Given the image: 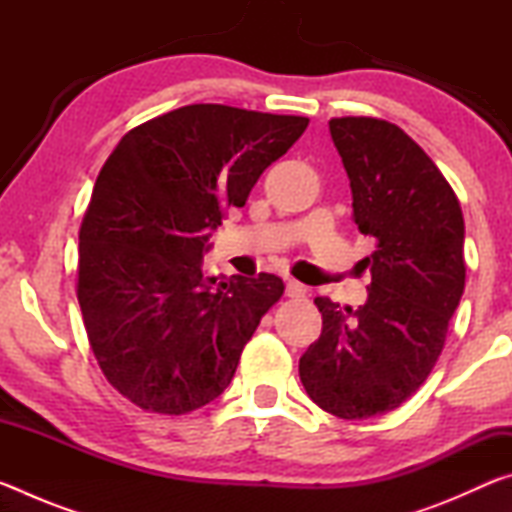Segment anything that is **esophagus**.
Wrapping results in <instances>:
<instances>
[{
  "label": "esophagus",
  "instance_id": "34e87169",
  "mask_svg": "<svg viewBox=\"0 0 512 512\" xmlns=\"http://www.w3.org/2000/svg\"><path fill=\"white\" fill-rule=\"evenodd\" d=\"M287 296L289 298H305L307 287L305 284H300L298 280H287Z\"/></svg>",
  "mask_w": 512,
  "mask_h": 512
}]
</instances>
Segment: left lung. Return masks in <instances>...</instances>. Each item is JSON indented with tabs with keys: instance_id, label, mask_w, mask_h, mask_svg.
I'll use <instances>...</instances> for the list:
<instances>
[{
	"instance_id": "obj_1",
	"label": "left lung",
	"mask_w": 512,
	"mask_h": 512,
	"mask_svg": "<svg viewBox=\"0 0 512 512\" xmlns=\"http://www.w3.org/2000/svg\"><path fill=\"white\" fill-rule=\"evenodd\" d=\"M329 133L352 187L354 223L375 239L359 309L316 298L323 334L300 359V381L343 420L384 415L418 391L445 348L465 289L461 203L400 126L334 117Z\"/></svg>"
}]
</instances>
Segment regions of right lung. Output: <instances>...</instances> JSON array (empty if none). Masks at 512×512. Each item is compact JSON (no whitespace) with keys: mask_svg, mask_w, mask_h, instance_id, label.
<instances>
[{"mask_svg":"<svg viewBox=\"0 0 512 512\" xmlns=\"http://www.w3.org/2000/svg\"><path fill=\"white\" fill-rule=\"evenodd\" d=\"M307 117L221 103L164 112L128 131L99 171L79 230L83 325L112 388L144 411L216 400L284 293L277 275L203 277L207 230L244 207Z\"/></svg>","mask_w":512,"mask_h":512,"instance_id":"obj_1","label":"right lung"}]
</instances>
